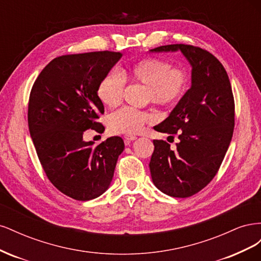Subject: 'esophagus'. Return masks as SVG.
Instances as JSON below:
<instances>
[{
    "mask_svg": "<svg viewBox=\"0 0 261 261\" xmlns=\"http://www.w3.org/2000/svg\"><path fill=\"white\" fill-rule=\"evenodd\" d=\"M137 137L135 135H125L124 136V140H125V144L128 145L132 140H135Z\"/></svg>",
    "mask_w": 261,
    "mask_h": 261,
    "instance_id": "esophagus-1",
    "label": "esophagus"
}]
</instances>
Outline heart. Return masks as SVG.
Listing matches in <instances>:
<instances>
[{
    "mask_svg": "<svg viewBox=\"0 0 261 261\" xmlns=\"http://www.w3.org/2000/svg\"><path fill=\"white\" fill-rule=\"evenodd\" d=\"M147 86L146 98L162 107L176 106L186 92L189 77L185 69L173 68L172 63L158 58L140 60L128 70L107 74L98 85V97L103 105L115 107L122 101L125 80ZM153 114L133 108H122L108 118V127L112 134L134 135L143 128L145 123L151 122Z\"/></svg>",
    "mask_w": 261,
    "mask_h": 261,
    "instance_id": "obj_1",
    "label": "heart"
}]
</instances>
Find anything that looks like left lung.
<instances>
[{
    "label": "left lung",
    "mask_w": 261,
    "mask_h": 261,
    "mask_svg": "<svg viewBox=\"0 0 261 261\" xmlns=\"http://www.w3.org/2000/svg\"><path fill=\"white\" fill-rule=\"evenodd\" d=\"M180 51L192 66V86L163 122L154 126L169 137L177 134L176 149L153 140L149 163L153 184L164 194L186 198L215 177L230 146L234 98L225 68L210 52L187 44H168L152 53Z\"/></svg>",
    "instance_id": "obj_1"
}]
</instances>
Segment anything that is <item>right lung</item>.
Returning a JSON list of instances; mask_svg holds the SVG:
<instances>
[{
  "mask_svg": "<svg viewBox=\"0 0 261 261\" xmlns=\"http://www.w3.org/2000/svg\"><path fill=\"white\" fill-rule=\"evenodd\" d=\"M120 52H89L52 60L30 92L28 125L46 176L60 192L76 200L101 196L111 185L124 141L113 136L96 147L84 133H103L97 122L105 107L100 81L121 60Z\"/></svg>",
  "mask_w": 261,
  "mask_h": 261,
  "instance_id": "obj_1",
  "label": "right lung"
}]
</instances>
